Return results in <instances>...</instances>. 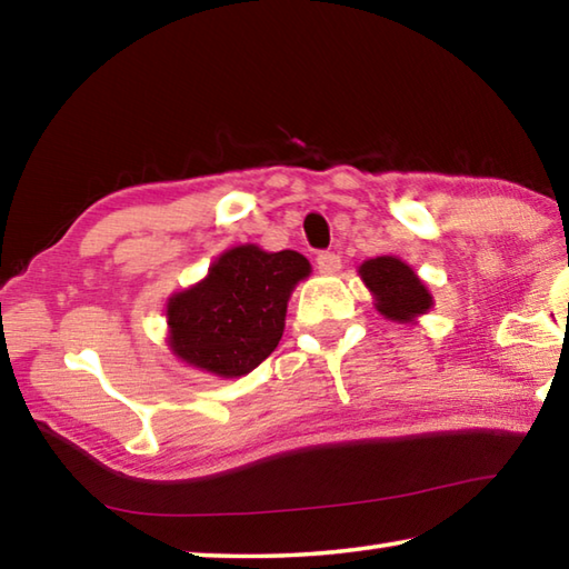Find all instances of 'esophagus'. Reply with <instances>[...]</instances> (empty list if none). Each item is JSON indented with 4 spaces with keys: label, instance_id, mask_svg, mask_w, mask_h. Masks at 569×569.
Returning <instances> with one entry per match:
<instances>
[{
    "label": "esophagus",
    "instance_id": "obj_1",
    "mask_svg": "<svg viewBox=\"0 0 569 569\" xmlns=\"http://www.w3.org/2000/svg\"><path fill=\"white\" fill-rule=\"evenodd\" d=\"M316 266H319L321 273H336L341 268V256L333 253V250H323V253L316 256Z\"/></svg>",
    "mask_w": 569,
    "mask_h": 569
}]
</instances>
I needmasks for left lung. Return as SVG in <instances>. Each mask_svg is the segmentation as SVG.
Returning <instances> with one entry per match:
<instances>
[{"label": "left lung", "instance_id": "1", "mask_svg": "<svg viewBox=\"0 0 569 569\" xmlns=\"http://www.w3.org/2000/svg\"><path fill=\"white\" fill-rule=\"evenodd\" d=\"M361 278L377 296L379 311L391 321H411L417 313L429 311V291L399 258H371L361 266Z\"/></svg>", "mask_w": 569, "mask_h": 569}]
</instances>
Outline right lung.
<instances>
[{
  "label": "right lung",
  "instance_id": "right-lung-1",
  "mask_svg": "<svg viewBox=\"0 0 569 569\" xmlns=\"http://www.w3.org/2000/svg\"><path fill=\"white\" fill-rule=\"evenodd\" d=\"M308 273L311 266L296 250H228L206 281L170 298V349L208 373L243 377L281 341L288 296Z\"/></svg>",
  "mask_w": 569,
  "mask_h": 569
}]
</instances>
